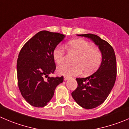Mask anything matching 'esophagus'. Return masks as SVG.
I'll use <instances>...</instances> for the list:
<instances>
[{"label": "esophagus", "mask_w": 129, "mask_h": 129, "mask_svg": "<svg viewBox=\"0 0 129 129\" xmlns=\"http://www.w3.org/2000/svg\"><path fill=\"white\" fill-rule=\"evenodd\" d=\"M69 79V78H68V77H64V80H68Z\"/></svg>", "instance_id": "1"}]
</instances>
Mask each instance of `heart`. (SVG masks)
I'll list each match as a JSON object with an SVG mask.
<instances>
[{"label":"heart","mask_w":129,"mask_h":129,"mask_svg":"<svg viewBox=\"0 0 129 129\" xmlns=\"http://www.w3.org/2000/svg\"><path fill=\"white\" fill-rule=\"evenodd\" d=\"M70 53L78 56L75 61V66L64 64L57 68L59 74L67 77L78 76L84 71V74L89 75L95 72L102 62V53L94 45L83 39L71 40L68 44ZM52 57L56 63L62 64L65 60V52L63 47L57 45L52 52Z\"/></svg>","instance_id":"b5f03b06"}]
</instances>
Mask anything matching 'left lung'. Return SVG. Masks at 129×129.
<instances>
[{"mask_svg": "<svg viewBox=\"0 0 129 129\" xmlns=\"http://www.w3.org/2000/svg\"><path fill=\"white\" fill-rule=\"evenodd\" d=\"M78 36L91 39L102 53V62L99 69L86 78H76L77 88L72 93L74 100L81 107L92 109L104 103L115 84L116 77V60L111 45L94 34Z\"/></svg>", "mask_w": 129, "mask_h": 129, "instance_id": "8db88e82", "label": "left lung"}]
</instances>
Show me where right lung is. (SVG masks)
<instances>
[{
  "label": "right lung",
  "mask_w": 129,
  "mask_h": 129,
  "mask_svg": "<svg viewBox=\"0 0 129 129\" xmlns=\"http://www.w3.org/2000/svg\"><path fill=\"white\" fill-rule=\"evenodd\" d=\"M64 37L59 33L40 31L19 52L17 61L18 87L22 96L31 106H46L56 87L63 82L62 76L49 77V75L54 73L56 68L52 52Z\"/></svg>",
  "instance_id": "right-lung-1"
}]
</instances>
